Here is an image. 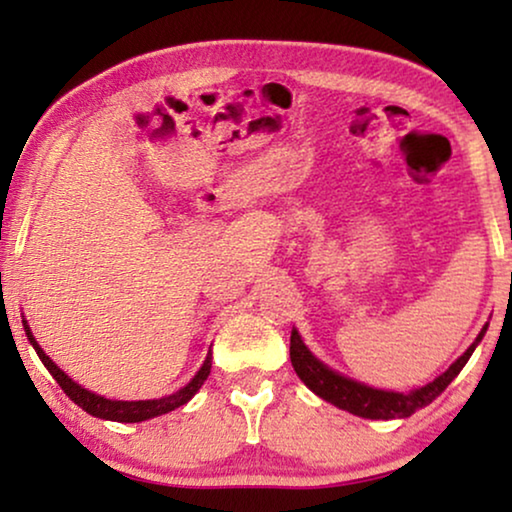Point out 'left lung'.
I'll return each instance as SVG.
<instances>
[{"instance_id": "1", "label": "left lung", "mask_w": 512, "mask_h": 512, "mask_svg": "<svg viewBox=\"0 0 512 512\" xmlns=\"http://www.w3.org/2000/svg\"><path fill=\"white\" fill-rule=\"evenodd\" d=\"M485 331L487 326L482 328L473 345L468 347L443 375H438L436 380L424 384V387L408 391V394H403V391L373 389L368 387V384H361L356 380H349L345 375L335 373L333 368L321 363L317 356L305 347V342L298 335L296 328L291 331V363L300 380L305 382V387H310L314 394L324 398V401L333 403L335 408L347 410L356 417L366 419H403L410 417L412 412L426 408V405L436 401V398L443 394L447 384L461 373V368H464L466 361L471 359V354L475 352V347H478V342L482 340Z\"/></svg>"}]
</instances>
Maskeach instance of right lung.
Instances as JSON below:
<instances>
[{"mask_svg": "<svg viewBox=\"0 0 512 512\" xmlns=\"http://www.w3.org/2000/svg\"><path fill=\"white\" fill-rule=\"evenodd\" d=\"M23 326H25L27 340L32 342L34 352L39 354L41 363H44V366L48 368V373L55 377V382L60 384L62 391H65V394L72 398V401L79 405V408L86 410L88 415L100 417V419H111V422L135 424V422H144V419H151V417L165 415V412L177 410L179 405L188 403L195 394H198V389L207 380L209 370H212V352H209L205 363H202V368L198 370V373H195L193 380L188 382L186 387H181L179 391H174V394L163 396V398H153V401H111V398H104L100 394H93V391L83 389L81 384H76L72 377L65 373V370H60L51 359H48L44 349L39 347V342L34 340V335L30 331V326H27V321H23Z\"/></svg>", "mask_w": 512, "mask_h": 512, "instance_id": "1", "label": "right lung"}]
</instances>
